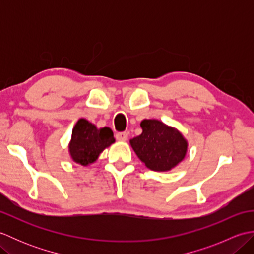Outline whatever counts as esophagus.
<instances>
[{"mask_svg": "<svg viewBox=\"0 0 254 254\" xmlns=\"http://www.w3.org/2000/svg\"><path fill=\"white\" fill-rule=\"evenodd\" d=\"M116 138L118 139V141H127V132H118L116 134Z\"/></svg>", "mask_w": 254, "mask_h": 254, "instance_id": "1", "label": "esophagus"}]
</instances>
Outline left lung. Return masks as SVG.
<instances>
[{
	"label": "left lung",
	"instance_id": "obj_1",
	"mask_svg": "<svg viewBox=\"0 0 254 254\" xmlns=\"http://www.w3.org/2000/svg\"><path fill=\"white\" fill-rule=\"evenodd\" d=\"M142 134L130 143L137 157L154 171H168L183 160L188 143L182 134L158 120H143Z\"/></svg>",
	"mask_w": 254,
	"mask_h": 254
}]
</instances>
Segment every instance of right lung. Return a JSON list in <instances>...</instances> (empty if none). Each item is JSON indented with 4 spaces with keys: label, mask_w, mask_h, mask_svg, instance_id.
I'll return each mask as SVG.
<instances>
[{
    "label": "right lung",
    "mask_w": 254,
    "mask_h": 254,
    "mask_svg": "<svg viewBox=\"0 0 254 254\" xmlns=\"http://www.w3.org/2000/svg\"><path fill=\"white\" fill-rule=\"evenodd\" d=\"M112 143L115 137L111 128H97L86 119H79L73 127L68 149L75 163L87 166L96 161L102 150Z\"/></svg>",
    "instance_id": "obj_1"
}]
</instances>
